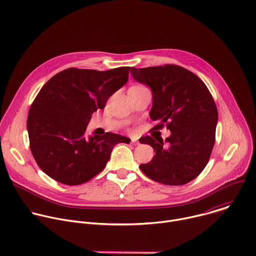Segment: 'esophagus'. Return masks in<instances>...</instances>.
I'll return each mask as SVG.
<instances>
[{
  "mask_svg": "<svg viewBox=\"0 0 256 256\" xmlns=\"http://www.w3.org/2000/svg\"><path fill=\"white\" fill-rule=\"evenodd\" d=\"M130 144H138V142L136 140H134V138H130Z\"/></svg>",
  "mask_w": 256,
  "mask_h": 256,
  "instance_id": "1",
  "label": "esophagus"
}]
</instances>
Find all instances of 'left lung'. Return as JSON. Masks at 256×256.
I'll return each mask as SVG.
<instances>
[{
  "label": "left lung",
  "instance_id": "8db88e82",
  "mask_svg": "<svg viewBox=\"0 0 256 256\" xmlns=\"http://www.w3.org/2000/svg\"><path fill=\"white\" fill-rule=\"evenodd\" d=\"M132 78L150 87L153 106L150 118L155 130L166 124L170 136H150L140 142L152 146L155 156L140 170L165 186H184L206 166L214 144L218 110L206 84L192 72L175 64L132 68Z\"/></svg>",
  "mask_w": 256,
  "mask_h": 256
}]
</instances>
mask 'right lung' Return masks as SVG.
Masks as SVG:
<instances>
[{
  "mask_svg": "<svg viewBox=\"0 0 256 256\" xmlns=\"http://www.w3.org/2000/svg\"><path fill=\"white\" fill-rule=\"evenodd\" d=\"M130 70L70 68L44 85L30 106L27 130L31 153L46 175L66 186L85 184L105 168L116 144L130 142L112 132L86 134L93 112L128 82Z\"/></svg>",
  "mask_w": 256,
  "mask_h": 256,
  "instance_id": "right-lung-1",
  "label": "right lung"
}]
</instances>
